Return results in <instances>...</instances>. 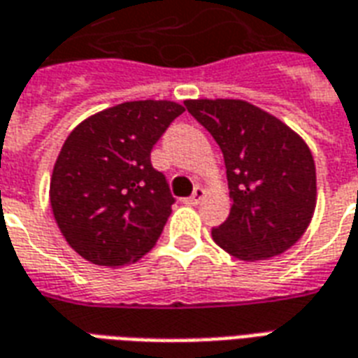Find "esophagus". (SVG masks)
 <instances>
[{
    "label": "esophagus",
    "mask_w": 358,
    "mask_h": 358,
    "mask_svg": "<svg viewBox=\"0 0 358 358\" xmlns=\"http://www.w3.org/2000/svg\"><path fill=\"white\" fill-rule=\"evenodd\" d=\"M203 197H205V189L197 186L194 189V194H192V197H187V199H184V201H186V205H197V203L201 201Z\"/></svg>",
    "instance_id": "esophagus-1"
}]
</instances>
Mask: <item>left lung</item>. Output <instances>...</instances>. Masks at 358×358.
<instances>
[{"label": "left lung", "instance_id": "8db88e82", "mask_svg": "<svg viewBox=\"0 0 358 358\" xmlns=\"http://www.w3.org/2000/svg\"><path fill=\"white\" fill-rule=\"evenodd\" d=\"M186 109L224 155L232 207L213 230L215 243L248 263L282 255L315 215L316 169L305 140L243 99H187Z\"/></svg>", "mask_w": 358, "mask_h": 358}]
</instances>
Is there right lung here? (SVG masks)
Listing matches in <instances>:
<instances>
[{"instance_id":"add662e5","label":"right lung","mask_w":358,"mask_h":358,"mask_svg":"<svg viewBox=\"0 0 358 358\" xmlns=\"http://www.w3.org/2000/svg\"><path fill=\"white\" fill-rule=\"evenodd\" d=\"M186 110L169 99L124 101L84 118L59 151L50 180L53 217L90 263L126 266L149 253L174 203L151 149Z\"/></svg>"}]
</instances>
